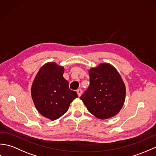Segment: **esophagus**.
Segmentation results:
<instances>
[{
  "label": "esophagus",
  "instance_id": "obj_1",
  "mask_svg": "<svg viewBox=\"0 0 156 156\" xmlns=\"http://www.w3.org/2000/svg\"><path fill=\"white\" fill-rule=\"evenodd\" d=\"M82 90H81V89H78V90H77V94H78L79 97H80V96L82 95Z\"/></svg>",
  "mask_w": 156,
  "mask_h": 156
}]
</instances>
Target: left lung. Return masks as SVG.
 Returning <instances> with one entry per match:
<instances>
[{"label": "left lung", "mask_w": 156, "mask_h": 156, "mask_svg": "<svg viewBox=\"0 0 156 156\" xmlns=\"http://www.w3.org/2000/svg\"><path fill=\"white\" fill-rule=\"evenodd\" d=\"M90 84L80 97L88 111L100 119L119 113L125 99V86L118 71L105 63L89 70Z\"/></svg>", "instance_id": "8db88e82"}]
</instances>
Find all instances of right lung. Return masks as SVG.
<instances>
[{"mask_svg": "<svg viewBox=\"0 0 156 156\" xmlns=\"http://www.w3.org/2000/svg\"><path fill=\"white\" fill-rule=\"evenodd\" d=\"M64 68L54 62L44 64L36 75L31 87V97L38 112L54 121L68 111L78 97L63 77Z\"/></svg>", "mask_w": 156, "mask_h": 156, "instance_id": "add662e5", "label": "right lung"}]
</instances>
